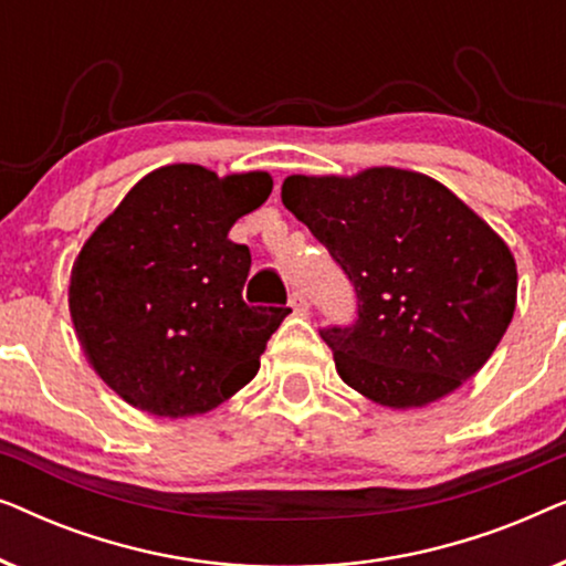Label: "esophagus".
Returning <instances> with one entry per match:
<instances>
[{
	"instance_id": "obj_1",
	"label": "esophagus",
	"mask_w": 566,
	"mask_h": 566,
	"mask_svg": "<svg viewBox=\"0 0 566 566\" xmlns=\"http://www.w3.org/2000/svg\"><path fill=\"white\" fill-rule=\"evenodd\" d=\"M289 306H291L296 314H306V312H308V298H306L301 291H293L291 296H289Z\"/></svg>"
}]
</instances>
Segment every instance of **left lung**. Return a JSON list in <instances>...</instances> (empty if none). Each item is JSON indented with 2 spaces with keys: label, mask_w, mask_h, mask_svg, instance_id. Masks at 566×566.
Instances as JSON below:
<instances>
[{
  "label": "left lung",
  "mask_w": 566,
  "mask_h": 566,
  "mask_svg": "<svg viewBox=\"0 0 566 566\" xmlns=\"http://www.w3.org/2000/svg\"><path fill=\"white\" fill-rule=\"evenodd\" d=\"M281 198L358 296L355 324L322 329L347 386L412 409L490 360L515 312V258L446 185L370 167L353 177L291 175Z\"/></svg>",
  "instance_id": "left-lung-1"
}]
</instances>
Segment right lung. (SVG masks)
I'll return each mask as SVG.
<instances>
[{"label":"right lung","mask_w":566,"mask_h":566,"mask_svg":"<svg viewBox=\"0 0 566 566\" xmlns=\"http://www.w3.org/2000/svg\"><path fill=\"white\" fill-rule=\"evenodd\" d=\"M270 190L268 172L159 167L84 242L69 312L90 366L130 407L203 415L258 374L291 308L244 304L252 258L229 229Z\"/></svg>","instance_id":"obj_1"}]
</instances>
